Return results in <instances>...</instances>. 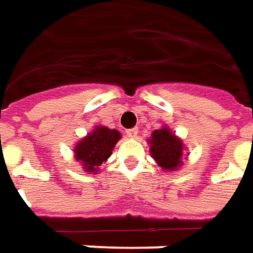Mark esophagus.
<instances>
[{"mask_svg":"<svg viewBox=\"0 0 253 253\" xmlns=\"http://www.w3.org/2000/svg\"><path fill=\"white\" fill-rule=\"evenodd\" d=\"M137 128H130V129L126 130V136L128 137H136L137 136Z\"/></svg>","mask_w":253,"mask_h":253,"instance_id":"34e87169","label":"esophagus"}]
</instances>
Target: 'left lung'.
I'll return each mask as SVG.
<instances>
[{
	"mask_svg": "<svg viewBox=\"0 0 253 253\" xmlns=\"http://www.w3.org/2000/svg\"><path fill=\"white\" fill-rule=\"evenodd\" d=\"M149 142L151 156L164 169L175 170L180 165L183 144L168 128L154 130Z\"/></svg>",
	"mask_w": 253,
	"mask_h": 253,
	"instance_id": "1",
	"label": "left lung"
}]
</instances>
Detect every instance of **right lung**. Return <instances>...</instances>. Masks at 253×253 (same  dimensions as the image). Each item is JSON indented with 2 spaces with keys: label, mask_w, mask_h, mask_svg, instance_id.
<instances>
[{
  "label": "right lung",
  "mask_w": 253,
  "mask_h": 253,
  "mask_svg": "<svg viewBox=\"0 0 253 253\" xmlns=\"http://www.w3.org/2000/svg\"><path fill=\"white\" fill-rule=\"evenodd\" d=\"M120 137L121 135L118 130L97 126L76 146V160L83 164L86 172L96 170L99 165L109 158Z\"/></svg>",
  "instance_id": "1"
}]
</instances>
